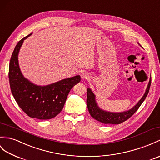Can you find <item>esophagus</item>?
Here are the masks:
<instances>
[{
  "label": "esophagus",
  "mask_w": 160,
  "mask_h": 160,
  "mask_svg": "<svg viewBox=\"0 0 160 160\" xmlns=\"http://www.w3.org/2000/svg\"><path fill=\"white\" fill-rule=\"evenodd\" d=\"M81 78L82 80H88L89 79V75L87 72H84L81 74Z\"/></svg>",
  "instance_id": "1"
}]
</instances>
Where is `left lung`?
<instances>
[{
    "instance_id": "left-lung-1",
    "label": "left lung",
    "mask_w": 160,
    "mask_h": 160,
    "mask_svg": "<svg viewBox=\"0 0 160 160\" xmlns=\"http://www.w3.org/2000/svg\"><path fill=\"white\" fill-rule=\"evenodd\" d=\"M151 83V76L149 79V82H148L146 91L144 92L142 98L139 100V102L132 108L129 109L128 111H124V112H108V111L103 110L100 108L98 106L97 102H96L95 94L91 90V88H87V104L88 112L92 118H94L95 120L102 122V123L113 125L120 124L121 122L128 120V118H130L138 110L140 105L142 104V102L144 101V99L147 98L148 91H149Z\"/></svg>"
}]
</instances>
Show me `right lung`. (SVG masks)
<instances>
[{
	"label": "right lung",
	"mask_w": 160,
	"mask_h": 160,
	"mask_svg": "<svg viewBox=\"0 0 160 160\" xmlns=\"http://www.w3.org/2000/svg\"><path fill=\"white\" fill-rule=\"evenodd\" d=\"M31 35L18 43L11 57L9 68L11 91L18 106L28 117L50 119L61 112L69 91L79 83L80 76L68 78L46 86H38L25 78L18 63V53L24 40Z\"/></svg>",
	"instance_id": "obj_1"
}]
</instances>
